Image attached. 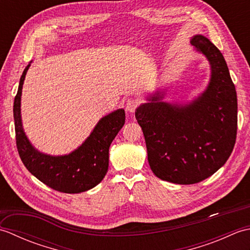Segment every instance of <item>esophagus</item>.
Here are the masks:
<instances>
[{
	"mask_svg": "<svg viewBox=\"0 0 250 250\" xmlns=\"http://www.w3.org/2000/svg\"><path fill=\"white\" fill-rule=\"evenodd\" d=\"M141 104V100L137 98H131L126 101L125 104V109L130 111V113H133V111L137 108V106Z\"/></svg>",
	"mask_w": 250,
	"mask_h": 250,
	"instance_id": "1",
	"label": "esophagus"
}]
</instances>
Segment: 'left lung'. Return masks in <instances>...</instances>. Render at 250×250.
<instances>
[{
  "mask_svg": "<svg viewBox=\"0 0 250 250\" xmlns=\"http://www.w3.org/2000/svg\"><path fill=\"white\" fill-rule=\"evenodd\" d=\"M209 61L205 91L185 105L163 102L157 91L135 111L148 162L162 180L191 185L208 178L229 159L236 140L237 97L220 50L203 35L190 41Z\"/></svg>",
  "mask_w": 250,
  "mask_h": 250,
  "instance_id": "obj_1",
  "label": "left lung"
}]
</instances>
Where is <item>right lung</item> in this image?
Returning <instances> with one entry per match:
<instances>
[{
	"label": "right lung",
	"instance_id": "add662e5",
	"mask_svg": "<svg viewBox=\"0 0 250 250\" xmlns=\"http://www.w3.org/2000/svg\"><path fill=\"white\" fill-rule=\"evenodd\" d=\"M29 64L21 75L14 101L16 144L26 169L42 183L64 193H79L102 182L108 169L111 142L125 125V109H117L103 117L82 146L64 156H50L32 146L21 122V93Z\"/></svg>",
	"mask_w": 250,
	"mask_h": 250
}]
</instances>
